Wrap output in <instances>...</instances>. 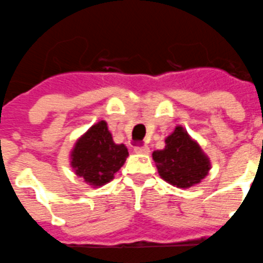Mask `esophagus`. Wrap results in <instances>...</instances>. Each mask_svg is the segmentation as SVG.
Instances as JSON below:
<instances>
[{
  "label": "esophagus",
  "mask_w": 263,
  "mask_h": 263,
  "mask_svg": "<svg viewBox=\"0 0 263 263\" xmlns=\"http://www.w3.org/2000/svg\"><path fill=\"white\" fill-rule=\"evenodd\" d=\"M135 152L139 155H149V148L146 145H137L135 146Z\"/></svg>",
  "instance_id": "esophagus-1"
}]
</instances>
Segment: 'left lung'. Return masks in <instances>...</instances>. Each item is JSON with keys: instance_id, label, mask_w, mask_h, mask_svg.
I'll return each instance as SVG.
<instances>
[{"instance_id": "left-lung-1", "label": "left lung", "mask_w": 263, "mask_h": 263, "mask_svg": "<svg viewBox=\"0 0 263 263\" xmlns=\"http://www.w3.org/2000/svg\"><path fill=\"white\" fill-rule=\"evenodd\" d=\"M165 144V149L153 152L158 173L165 181L186 189L199 183L207 176L211 167L210 160L182 127H176L174 132L166 137Z\"/></svg>"}]
</instances>
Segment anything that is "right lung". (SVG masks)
Listing matches in <instances>:
<instances>
[{
    "label": "right lung",
    "instance_id": "add662e5",
    "mask_svg": "<svg viewBox=\"0 0 263 263\" xmlns=\"http://www.w3.org/2000/svg\"><path fill=\"white\" fill-rule=\"evenodd\" d=\"M128 156L124 144H115L105 120L97 123L76 143L72 166L76 174L93 186H102L114 178Z\"/></svg>",
    "mask_w": 263,
    "mask_h": 263
}]
</instances>
